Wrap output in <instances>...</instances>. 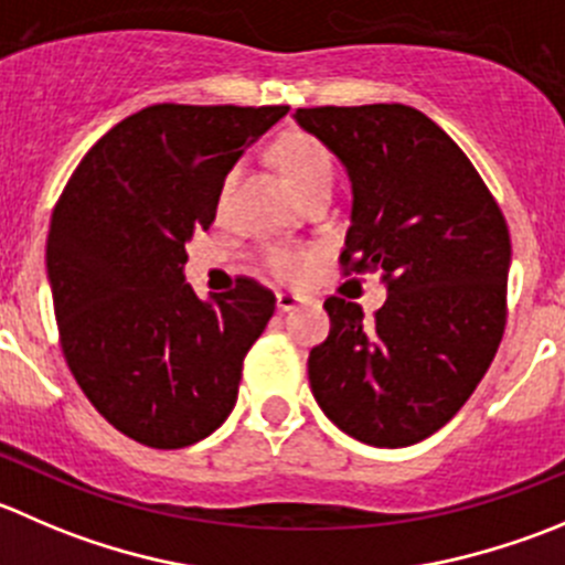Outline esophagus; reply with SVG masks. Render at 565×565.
Returning a JSON list of instances; mask_svg holds the SVG:
<instances>
[{"mask_svg": "<svg viewBox=\"0 0 565 565\" xmlns=\"http://www.w3.org/2000/svg\"><path fill=\"white\" fill-rule=\"evenodd\" d=\"M298 303H300V298H298V295H295V292H278V295H276L278 311H292Z\"/></svg>", "mask_w": 565, "mask_h": 565, "instance_id": "esophagus-1", "label": "esophagus"}]
</instances>
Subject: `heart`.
<instances>
[{
  "label": "heart",
  "instance_id": "b5f03b06",
  "mask_svg": "<svg viewBox=\"0 0 565 565\" xmlns=\"http://www.w3.org/2000/svg\"><path fill=\"white\" fill-rule=\"evenodd\" d=\"M278 168L287 173V179L292 182L295 193L300 195V201H309L315 195L328 193L331 195L333 179H337V162H333L331 151L317 140V137L306 135V131H287L284 137H278L276 149H273ZM239 177V166L228 168L226 179L221 184V204L232 193L234 182ZM311 254L295 248H270L267 250V265L273 267V273L281 278H295L309 267Z\"/></svg>",
  "mask_w": 565,
  "mask_h": 565
}]
</instances>
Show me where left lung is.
<instances>
[{
	"mask_svg": "<svg viewBox=\"0 0 565 565\" xmlns=\"http://www.w3.org/2000/svg\"><path fill=\"white\" fill-rule=\"evenodd\" d=\"M348 171L344 273H383L375 317L331 298L309 383L328 419L372 447L428 439L478 388L505 331L511 234L441 126L405 104L295 109Z\"/></svg>",
	"mask_w": 565,
	"mask_h": 565,
	"instance_id": "obj_1",
	"label": "left lung"
}]
</instances>
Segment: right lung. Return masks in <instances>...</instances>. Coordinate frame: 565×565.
Returning a JSON list of instances; mask_svg holds the SVG:
<instances>
[{
	"label": "right lung",
	"mask_w": 565,
	"mask_h": 565,
	"mask_svg": "<svg viewBox=\"0 0 565 565\" xmlns=\"http://www.w3.org/2000/svg\"><path fill=\"white\" fill-rule=\"evenodd\" d=\"M287 113L140 109L82 157L54 206L46 270L63 355L93 408L140 445H195L237 403L276 295L239 278L201 300L184 284V245L215 221L228 168Z\"/></svg>",
	"instance_id": "add662e5"
}]
</instances>
